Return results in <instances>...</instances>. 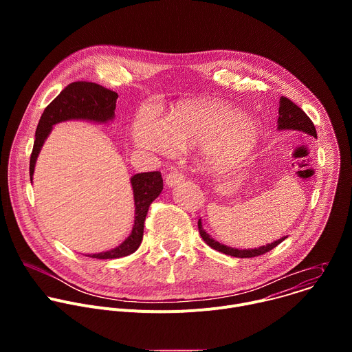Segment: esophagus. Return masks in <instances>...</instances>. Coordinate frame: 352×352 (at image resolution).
<instances>
[{
	"instance_id": "34e87169",
	"label": "esophagus",
	"mask_w": 352,
	"mask_h": 352,
	"mask_svg": "<svg viewBox=\"0 0 352 352\" xmlns=\"http://www.w3.org/2000/svg\"><path fill=\"white\" fill-rule=\"evenodd\" d=\"M184 179H185V175H184L182 173H179V171H173V173H170V174L166 177V184H167L168 186H175V185L181 184Z\"/></svg>"
}]
</instances>
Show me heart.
I'll return each mask as SVG.
<instances>
[{
	"instance_id": "b5f03b06",
	"label": "heart",
	"mask_w": 352,
	"mask_h": 352,
	"mask_svg": "<svg viewBox=\"0 0 352 352\" xmlns=\"http://www.w3.org/2000/svg\"><path fill=\"white\" fill-rule=\"evenodd\" d=\"M258 124L232 107L216 102H192L179 106L162 124L142 116L133 128L138 144L160 153L202 144L206 160L221 167L243 157L254 147Z\"/></svg>"
}]
</instances>
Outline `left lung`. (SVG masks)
I'll list each match as a JSON object with an SVG mask.
<instances>
[{"label": "left lung", "instance_id": "1", "mask_svg": "<svg viewBox=\"0 0 352 352\" xmlns=\"http://www.w3.org/2000/svg\"><path fill=\"white\" fill-rule=\"evenodd\" d=\"M280 107H278V129H298V131H304L312 136L316 138V128L312 122V120L300 110L295 103H292L289 98L281 96L280 97ZM197 228H199V234L200 236L204 238V241L213 249L219 250L221 254L234 256V258H255V256H261L266 252H270L273 248H276L278 243H281L287 236L280 238L266 246H261V248H255V249H235V248H230L226 246L220 242H217L216 239H213L202 227V223L200 220L197 221Z\"/></svg>", "mask_w": 352, "mask_h": 352}]
</instances>
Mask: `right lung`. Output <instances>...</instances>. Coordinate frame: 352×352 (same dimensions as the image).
<instances>
[{
	"label": "right lung",
	"mask_w": 352,
	"mask_h": 352,
	"mask_svg": "<svg viewBox=\"0 0 352 352\" xmlns=\"http://www.w3.org/2000/svg\"><path fill=\"white\" fill-rule=\"evenodd\" d=\"M117 98L118 94L116 91L93 82L82 80L69 83L41 114L30 156V181L40 148L54 124L67 120H89L96 122L110 121L114 118ZM131 184L135 200V224L132 232L120 246L107 250V252L90 255V258L117 259L133 254L139 248L143 238V227L148 208L163 190L162 173L150 171L135 174L131 178Z\"/></svg>",
	"instance_id": "add662e5"
}]
</instances>
